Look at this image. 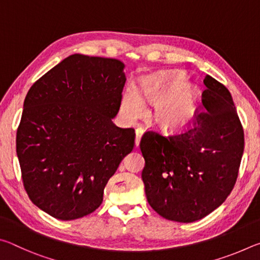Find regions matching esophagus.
Masks as SVG:
<instances>
[{
    "label": "esophagus",
    "mask_w": 260,
    "mask_h": 260,
    "mask_svg": "<svg viewBox=\"0 0 260 260\" xmlns=\"http://www.w3.org/2000/svg\"><path fill=\"white\" fill-rule=\"evenodd\" d=\"M142 134H143L142 128H136V131H135V147H139L141 138H142Z\"/></svg>",
    "instance_id": "34e87169"
}]
</instances>
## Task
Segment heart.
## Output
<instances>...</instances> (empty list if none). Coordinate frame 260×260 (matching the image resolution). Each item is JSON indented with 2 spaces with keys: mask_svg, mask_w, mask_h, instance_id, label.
<instances>
[{
  "mask_svg": "<svg viewBox=\"0 0 260 260\" xmlns=\"http://www.w3.org/2000/svg\"><path fill=\"white\" fill-rule=\"evenodd\" d=\"M181 74H172L151 79L142 87V93L149 102L156 103L152 120L165 129H179L187 126L195 114V89L182 85ZM122 111L134 119L144 113V104L139 95L128 91L122 99Z\"/></svg>",
  "mask_w": 260,
  "mask_h": 260,
  "instance_id": "obj_1",
  "label": "heart"
}]
</instances>
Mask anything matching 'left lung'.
I'll return each mask as SVG.
<instances>
[{
  "label": "left lung",
  "instance_id": "obj_1",
  "mask_svg": "<svg viewBox=\"0 0 260 260\" xmlns=\"http://www.w3.org/2000/svg\"><path fill=\"white\" fill-rule=\"evenodd\" d=\"M201 109L172 134L147 131L140 142L148 203L162 218L192 222L221 205L235 186L244 132L230 90L206 76Z\"/></svg>",
  "mask_w": 260,
  "mask_h": 260
}]
</instances>
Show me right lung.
Instances as JSON below:
<instances>
[{
    "label": "right lung",
    "instance_id": "1",
    "mask_svg": "<svg viewBox=\"0 0 260 260\" xmlns=\"http://www.w3.org/2000/svg\"><path fill=\"white\" fill-rule=\"evenodd\" d=\"M120 60L74 54L29 88L16 147L33 203L60 220L82 218L134 148L133 128L112 122L126 77Z\"/></svg>",
    "mask_w": 260,
    "mask_h": 260
}]
</instances>
